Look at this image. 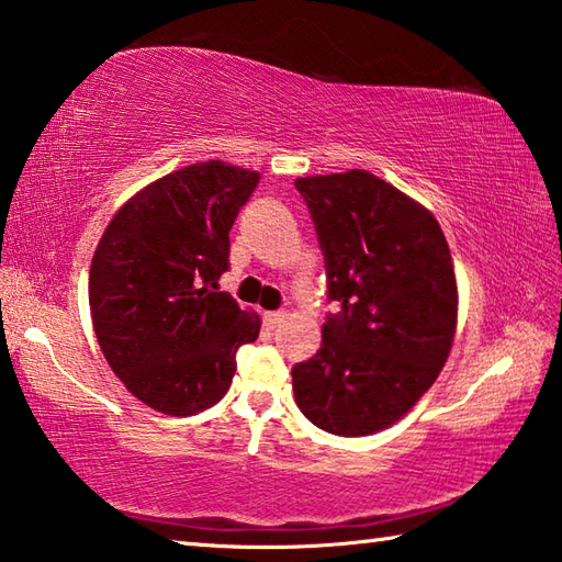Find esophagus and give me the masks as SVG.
Here are the masks:
<instances>
[{
    "instance_id": "1",
    "label": "esophagus",
    "mask_w": 562,
    "mask_h": 562,
    "mask_svg": "<svg viewBox=\"0 0 562 562\" xmlns=\"http://www.w3.org/2000/svg\"><path fill=\"white\" fill-rule=\"evenodd\" d=\"M263 321H267V325L271 327H279L283 321H285V313L283 311H277V313H267V317H263Z\"/></svg>"
}]
</instances>
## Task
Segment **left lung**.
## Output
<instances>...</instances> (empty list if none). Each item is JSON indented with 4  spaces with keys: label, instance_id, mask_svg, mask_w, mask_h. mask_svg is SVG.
I'll return each mask as SVG.
<instances>
[{
    "label": "left lung",
    "instance_id": "1",
    "mask_svg": "<svg viewBox=\"0 0 562 562\" xmlns=\"http://www.w3.org/2000/svg\"><path fill=\"white\" fill-rule=\"evenodd\" d=\"M327 277L323 345L293 367L295 404L333 436L389 428L450 355L458 285L446 235L426 207L374 173L299 178Z\"/></svg>",
    "mask_w": 562,
    "mask_h": 562
}]
</instances>
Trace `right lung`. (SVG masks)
<instances>
[{
	"label": "right lung",
	"instance_id": "right-lung-1",
	"mask_svg": "<svg viewBox=\"0 0 562 562\" xmlns=\"http://www.w3.org/2000/svg\"><path fill=\"white\" fill-rule=\"evenodd\" d=\"M257 171L205 161L139 190L104 229L90 263L94 335L112 372L166 416H193L227 394L237 349L259 315L217 289L229 229Z\"/></svg>",
	"mask_w": 562,
	"mask_h": 562
}]
</instances>
